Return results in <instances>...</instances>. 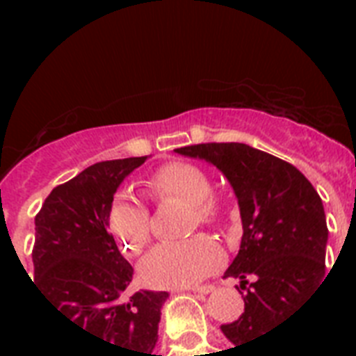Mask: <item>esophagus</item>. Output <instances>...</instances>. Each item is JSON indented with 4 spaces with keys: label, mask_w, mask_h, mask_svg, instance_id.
I'll return each instance as SVG.
<instances>
[{
    "label": "esophagus",
    "mask_w": 356,
    "mask_h": 356,
    "mask_svg": "<svg viewBox=\"0 0 356 356\" xmlns=\"http://www.w3.org/2000/svg\"><path fill=\"white\" fill-rule=\"evenodd\" d=\"M188 290H192L194 293H209L214 290V286H212V284H203V286H192L188 288Z\"/></svg>",
    "instance_id": "obj_1"
}]
</instances>
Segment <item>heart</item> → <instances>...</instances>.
<instances>
[{"mask_svg":"<svg viewBox=\"0 0 356 356\" xmlns=\"http://www.w3.org/2000/svg\"><path fill=\"white\" fill-rule=\"evenodd\" d=\"M145 194L156 203L188 201L186 225H216L222 220V200L212 192V181L201 168L168 162L145 179ZM107 229L127 257L138 254L151 236L149 209L131 192L118 190L107 209ZM223 262V251L212 238L195 234L179 242L159 243L140 260L138 273L147 286H190L205 279Z\"/></svg>","mask_w":356,"mask_h":356,"instance_id":"heart-1","label":"heart"}]
</instances>
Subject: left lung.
Wrapping results in <instances>:
<instances>
[{"label": "left lung", "instance_id": "left-lung-1", "mask_svg": "<svg viewBox=\"0 0 356 356\" xmlns=\"http://www.w3.org/2000/svg\"><path fill=\"white\" fill-rule=\"evenodd\" d=\"M175 151L212 162L238 197L242 242L223 277L242 279L245 307L236 321L222 325L238 348L288 320L323 281L329 231L321 197L290 162L248 144L211 142Z\"/></svg>", "mask_w": 356, "mask_h": 356}]
</instances>
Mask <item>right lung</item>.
Segmentation results:
<instances>
[{"label":"right lung","instance_id":"right-lung-1","mask_svg":"<svg viewBox=\"0 0 356 356\" xmlns=\"http://www.w3.org/2000/svg\"><path fill=\"white\" fill-rule=\"evenodd\" d=\"M145 159L92 164L55 186L35 216L33 266L40 293L68 323L122 356H162L153 353L168 292L125 296L133 266L107 231L114 192Z\"/></svg>","mask_w":356,"mask_h":356}]
</instances>
